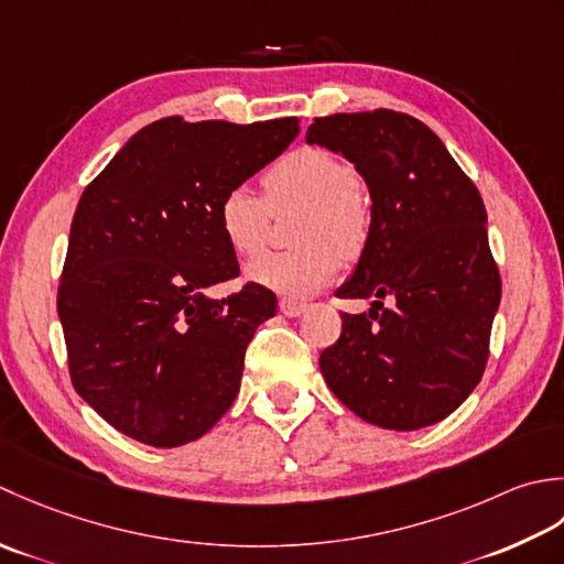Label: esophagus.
I'll list each match as a JSON object with an SVG mask.
<instances>
[{"mask_svg":"<svg viewBox=\"0 0 564 564\" xmlns=\"http://www.w3.org/2000/svg\"><path fill=\"white\" fill-rule=\"evenodd\" d=\"M280 308H282V314L284 316H299V314H304L306 312V304L304 302H299V299H280Z\"/></svg>","mask_w":564,"mask_h":564,"instance_id":"obj_1","label":"esophagus"}]
</instances>
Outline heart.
<instances>
[{
	"label": "heart",
	"mask_w": 564,
	"mask_h": 564,
	"mask_svg": "<svg viewBox=\"0 0 564 564\" xmlns=\"http://www.w3.org/2000/svg\"><path fill=\"white\" fill-rule=\"evenodd\" d=\"M261 197L246 185L228 189L216 206L218 231L238 258L268 246L272 212L302 209L294 226L299 248L260 258L248 278L286 296H308L336 280L343 258H358L372 231V204L358 172L326 148H296L262 175Z\"/></svg>",
	"instance_id": "obj_1"
}]
</instances>
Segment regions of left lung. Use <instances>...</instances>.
<instances>
[{"label": "left lung", "instance_id": "8db88e82", "mask_svg": "<svg viewBox=\"0 0 564 564\" xmlns=\"http://www.w3.org/2000/svg\"><path fill=\"white\" fill-rule=\"evenodd\" d=\"M306 143L348 158L372 197L370 240L336 296L375 302L340 314V338L318 358L326 384L372 426L438 423L485 375L501 299L479 189L441 138L401 111L314 119Z\"/></svg>", "mask_w": 564, "mask_h": 564}]
</instances>
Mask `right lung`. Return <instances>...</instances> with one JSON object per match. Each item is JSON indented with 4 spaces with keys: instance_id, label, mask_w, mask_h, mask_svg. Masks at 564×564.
<instances>
[{
    "instance_id": "add662e5",
    "label": "right lung",
    "mask_w": 564,
    "mask_h": 564,
    "mask_svg": "<svg viewBox=\"0 0 564 564\" xmlns=\"http://www.w3.org/2000/svg\"><path fill=\"white\" fill-rule=\"evenodd\" d=\"M296 133V117L160 119L79 197L57 286L67 370L75 392L129 438L185 445L231 409L248 343L278 296L256 282L204 296L240 274L216 206Z\"/></svg>"
}]
</instances>
